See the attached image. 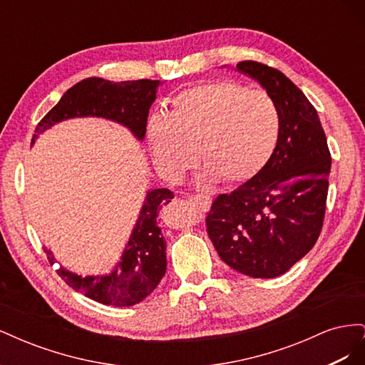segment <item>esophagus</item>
Masks as SVG:
<instances>
[{"instance_id":"1","label":"esophagus","mask_w":365,"mask_h":365,"mask_svg":"<svg viewBox=\"0 0 365 365\" xmlns=\"http://www.w3.org/2000/svg\"><path fill=\"white\" fill-rule=\"evenodd\" d=\"M187 200H189L192 204H196L197 207H201L202 210H207L210 207V204H212V197L205 196V195H190Z\"/></svg>"}]
</instances>
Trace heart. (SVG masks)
<instances>
[{
    "label": "heart",
    "mask_w": 365,
    "mask_h": 365,
    "mask_svg": "<svg viewBox=\"0 0 365 365\" xmlns=\"http://www.w3.org/2000/svg\"><path fill=\"white\" fill-rule=\"evenodd\" d=\"M280 113L263 91L228 81L197 83L175 94L163 117L148 123L153 163L169 180H180L193 163L202 181L240 184L268 163L280 137Z\"/></svg>",
    "instance_id": "heart-1"
}]
</instances>
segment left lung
<instances>
[{
  "label": "left lung",
  "instance_id": "left-lung-1",
  "mask_svg": "<svg viewBox=\"0 0 365 365\" xmlns=\"http://www.w3.org/2000/svg\"><path fill=\"white\" fill-rule=\"evenodd\" d=\"M277 105L280 137L264 168L205 217L210 240L230 268L254 279L284 274L322 233L332 158L317 109L282 71L256 61L236 65Z\"/></svg>",
  "mask_w": 365,
  "mask_h": 365
}]
</instances>
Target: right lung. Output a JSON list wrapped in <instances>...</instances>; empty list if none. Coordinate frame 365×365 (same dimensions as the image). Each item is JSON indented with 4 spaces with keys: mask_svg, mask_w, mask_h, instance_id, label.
Instances as JSON below:
<instances>
[{
    "mask_svg": "<svg viewBox=\"0 0 365 365\" xmlns=\"http://www.w3.org/2000/svg\"><path fill=\"white\" fill-rule=\"evenodd\" d=\"M158 81L141 79L111 82L101 77H88L76 83L51 108L35 130L31 145L41 132L58 121L73 117H103L125 125L138 140L145 138L149 108L157 97ZM173 193L169 189L150 190L141 207L137 224L115 269L108 275H82L59 268L61 279L77 292L108 306L137 304L157 288L168 268L165 242L161 235L158 212L169 204ZM50 264L54 263L51 251Z\"/></svg>",
    "mask_w": 365,
    "mask_h": 365,
    "instance_id": "1",
    "label": "right lung"
}]
</instances>
